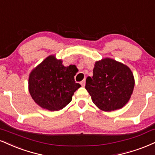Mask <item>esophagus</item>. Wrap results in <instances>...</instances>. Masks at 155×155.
<instances>
[{
    "instance_id": "obj_1",
    "label": "esophagus",
    "mask_w": 155,
    "mask_h": 155,
    "mask_svg": "<svg viewBox=\"0 0 155 155\" xmlns=\"http://www.w3.org/2000/svg\"><path fill=\"white\" fill-rule=\"evenodd\" d=\"M85 84H86V80L85 79H84L81 81V86H82V87H84Z\"/></svg>"
}]
</instances>
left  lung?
<instances>
[{"label": "left lung", "mask_w": 155, "mask_h": 155, "mask_svg": "<svg viewBox=\"0 0 155 155\" xmlns=\"http://www.w3.org/2000/svg\"><path fill=\"white\" fill-rule=\"evenodd\" d=\"M134 87V78L130 68L110 58L95 63L93 76L87 78L85 86L93 102L104 111L124 107Z\"/></svg>", "instance_id": "left-lung-1"}]
</instances>
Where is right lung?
<instances>
[{
  "label": "right lung",
  "mask_w": 155,
  "mask_h": 155,
  "mask_svg": "<svg viewBox=\"0 0 155 155\" xmlns=\"http://www.w3.org/2000/svg\"><path fill=\"white\" fill-rule=\"evenodd\" d=\"M76 71L74 65L65 67L54 55L48 57L29 75V91L31 97L45 109L50 111L63 109L81 87L74 80Z\"/></svg>",
  "instance_id": "1"
}]
</instances>
